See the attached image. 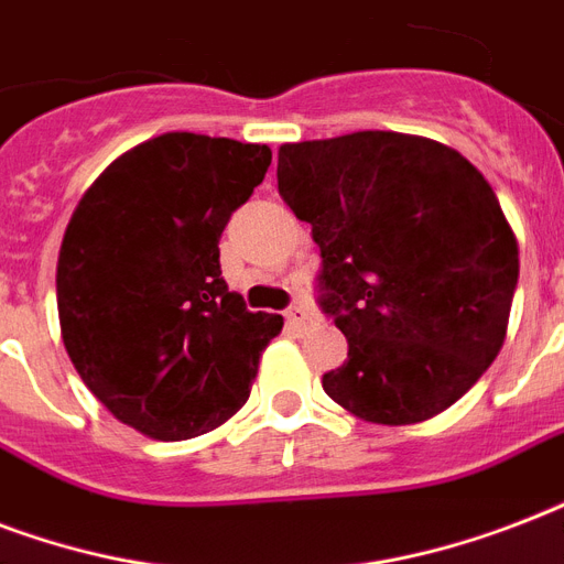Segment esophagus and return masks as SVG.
<instances>
[{
    "label": "esophagus",
    "instance_id": "1",
    "mask_svg": "<svg viewBox=\"0 0 564 564\" xmlns=\"http://www.w3.org/2000/svg\"><path fill=\"white\" fill-rule=\"evenodd\" d=\"M283 316H286V325H290V327H301L310 318V313H307V307H304V304H292V307L286 310Z\"/></svg>",
    "mask_w": 564,
    "mask_h": 564
}]
</instances>
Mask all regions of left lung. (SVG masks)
<instances>
[{"mask_svg":"<svg viewBox=\"0 0 564 564\" xmlns=\"http://www.w3.org/2000/svg\"><path fill=\"white\" fill-rule=\"evenodd\" d=\"M278 193L322 251V310L348 360L322 377L371 424H415L456 403L507 339L518 242L463 154L398 131L286 143Z\"/></svg>","mask_w":564,"mask_h":564,"instance_id":"1","label":"left lung"}]
</instances>
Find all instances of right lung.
<instances>
[{"instance_id":"obj_1","label":"right lung","mask_w":564,"mask_h":564,"mask_svg":"<svg viewBox=\"0 0 564 564\" xmlns=\"http://www.w3.org/2000/svg\"><path fill=\"white\" fill-rule=\"evenodd\" d=\"M272 163L269 145L172 131L134 145L82 195L57 254L75 371L122 424L202 436L248 401L283 318L228 290L219 237Z\"/></svg>"}]
</instances>
